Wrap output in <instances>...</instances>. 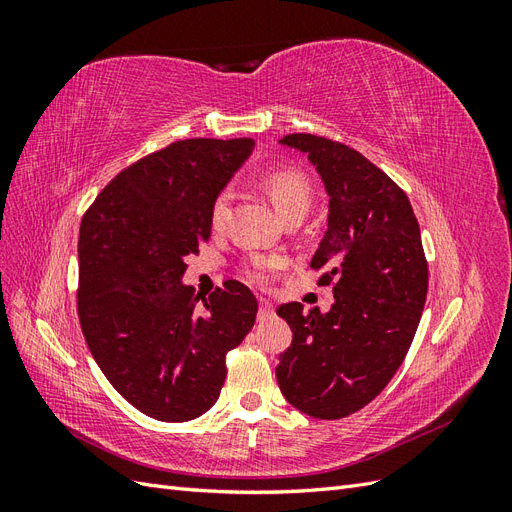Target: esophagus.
<instances>
[{"mask_svg":"<svg viewBox=\"0 0 512 512\" xmlns=\"http://www.w3.org/2000/svg\"><path fill=\"white\" fill-rule=\"evenodd\" d=\"M273 316V305L267 299H260V307H258V318H271Z\"/></svg>","mask_w":512,"mask_h":512,"instance_id":"34e87169","label":"esophagus"}]
</instances>
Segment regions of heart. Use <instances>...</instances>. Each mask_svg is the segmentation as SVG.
<instances>
[{
    "label": "heart",
    "mask_w": 512,
    "mask_h": 512,
    "mask_svg": "<svg viewBox=\"0 0 512 512\" xmlns=\"http://www.w3.org/2000/svg\"><path fill=\"white\" fill-rule=\"evenodd\" d=\"M262 185H265L273 207L282 215V218H286L288 213L305 215L309 205H312V198H314L312 183H309V179L297 168H277L262 179ZM228 200H230L228 192L218 194V198L213 200L211 205L213 226H220L224 222L226 211H228ZM280 267H282V258L277 256L254 258L250 265H247V275H250V280L265 284Z\"/></svg>",
    "instance_id": "heart-1"
}]
</instances>
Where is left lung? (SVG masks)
I'll list each match as a JSON object with an SVG mask.
<instances>
[{"label": "left lung", "mask_w": 512, "mask_h": 512, "mask_svg": "<svg viewBox=\"0 0 512 512\" xmlns=\"http://www.w3.org/2000/svg\"><path fill=\"white\" fill-rule=\"evenodd\" d=\"M282 145L307 153L329 194L327 232L312 258L333 284L327 314L284 303L292 344L275 367L290 404L322 421L367 406L404 363L427 299L421 228L406 192L354 151L314 134H288Z\"/></svg>", "instance_id": "left-lung-1"}]
</instances>
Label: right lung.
I'll list each match as a JSON object with an SVG mask.
<instances>
[{"label":"right lung","instance_id":"obj_1","mask_svg":"<svg viewBox=\"0 0 512 512\" xmlns=\"http://www.w3.org/2000/svg\"><path fill=\"white\" fill-rule=\"evenodd\" d=\"M252 149V138L170 143L123 168L83 215L76 307L85 342L117 393L158 421L207 412L226 352L254 327L258 301L241 282L209 299L181 282L185 256L211 237L213 200Z\"/></svg>","mask_w":512,"mask_h":512}]
</instances>
